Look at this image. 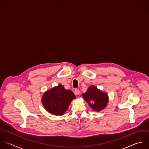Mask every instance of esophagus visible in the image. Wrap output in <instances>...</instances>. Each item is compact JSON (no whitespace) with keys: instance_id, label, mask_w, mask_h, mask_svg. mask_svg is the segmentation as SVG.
I'll use <instances>...</instances> for the list:
<instances>
[{"instance_id":"obj_1","label":"esophagus","mask_w":149,"mask_h":149,"mask_svg":"<svg viewBox=\"0 0 149 149\" xmlns=\"http://www.w3.org/2000/svg\"><path fill=\"white\" fill-rule=\"evenodd\" d=\"M74 93L76 95H78L79 94V90L77 89H75V91H74Z\"/></svg>"}]
</instances>
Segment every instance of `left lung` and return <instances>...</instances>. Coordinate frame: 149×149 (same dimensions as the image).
<instances>
[{"label":"left lung","instance_id":"left-lung-1","mask_svg":"<svg viewBox=\"0 0 149 149\" xmlns=\"http://www.w3.org/2000/svg\"><path fill=\"white\" fill-rule=\"evenodd\" d=\"M82 96L89 106L94 111L97 112L103 110L107 106L109 102L107 94L93 85L88 88V91L82 93Z\"/></svg>","mask_w":149,"mask_h":149}]
</instances>
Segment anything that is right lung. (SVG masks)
<instances>
[{
	"mask_svg": "<svg viewBox=\"0 0 149 149\" xmlns=\"http://www.w3.org/2000/svg\"><path fill=\"white\" fill-rule=\"evenodd\" d=\"M75 98V96L71 90H66L63 85L59 84L43 94L42 102L45 109L50 113L62 116Z\"/></svg>",
	"mask_w": 149,
	"mask_h": 149,
	"instance_id": "add662e5",
	"label": "right lung"
}]
</instances>
